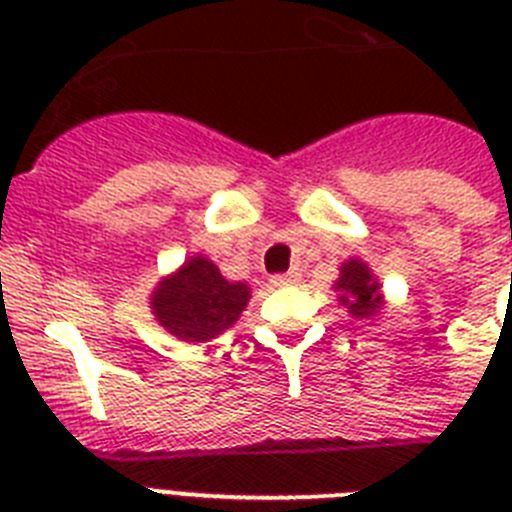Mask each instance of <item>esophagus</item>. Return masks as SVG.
Returning <instances> with one entry per match:
<instances>
[{"mask_svg":"<svg viewBox=\"0 0 512 512\" xmlns=\"http://www.w3.org/2000/svg\"><path fill=\"white\" fill-rule=\"evenodd\" d=\"M297 282V274L295 271H289V274H277V277H271V284L274 287H284V284H292Z\"/></svg>","mask_w":512,"mask_h":512,"instance_id":"1","label":"esophagus"}]
</instances>
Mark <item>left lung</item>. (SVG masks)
<instances>
[{
	"mask_svg": "<svg viewBox=\"0 0 512 512\" xmlns=\"http://www.w3.org/2000/svg\"><path fill=\"white\" fill-rule=\"evenodd\" d=\"M336 289L341 292L343 305H348V312L356 318H369L382 307L379 284L374 282L372 271L366 269V264H361V261H346L341 266Z\"/></svg>",
	"mask_w": 512,
	"mask_h": 512,
	"instance_id": "left-lung-1",
	"label": "left lung"
}]
</instances>
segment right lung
<instances>
[{
	"label": "right lung",
	"instance_id": "add662e5",
	"mask_svg": "<svg viewBox=\"0 0 512 512\" xmlns=\"http://www.w3.org/2000/svg\"><path fill=\"white\" fill-rule=\"evenodd\" d=\"M248 297L246 284L228 282L212 261L194 256L174 277L158 284L151 307L171 336L202 343L220 336L241 318Z\"/></svg>",
	"mask_w": 512,
	"mask_h": 512
}]
</instances>
